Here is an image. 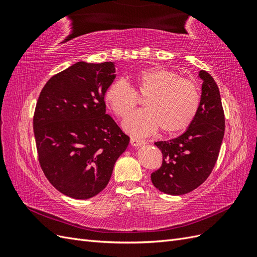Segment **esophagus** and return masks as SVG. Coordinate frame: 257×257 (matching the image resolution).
<instances>
[{"mask_svg":"<svg viewBox=\"0 0 257 257\" xmlns=\"http://www.w3.org/2000/svg\"><path fill=\"white\" fill-rule=\"evenodd\" d=\"M146 142L143 141V139H138L136 137H131V145L134 147H138V146H143L145 145Z\"/></svg>","mask_w":257,"mask_h":257,"instance_id":"obj_1","label":"esophagus"}]
</instances>
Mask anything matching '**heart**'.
<instances>
[{"label": "heart", "instance_id": "b5f03b06", "mask_svg": "<svg viewBox=\"0 0 257 257\" xmlns=\"http://www.w3.org/2000/svg\"><path fill=\"white\" fill-rule=\"evenodd\" d=\"M136 89L123 78L108 85L104 98L112 112L125 118L135 109L138 95L145 98V109L131 114L123 126L131 134L146 136L159 127L167 134L188 127L198 111L200 96L196 83L172 69L151 66L134 76Z\"/></svg>", "mask_w": 257, "mask_h": 257}]
</instances>
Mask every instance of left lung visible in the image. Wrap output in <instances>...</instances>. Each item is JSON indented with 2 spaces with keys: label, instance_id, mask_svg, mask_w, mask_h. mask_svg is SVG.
Masks as SVG:
<instances>
[{
  "label": "left lung",
  "instance_id": "8db88e82",
  "mask_svg": "<svg viewBox=\"0 0 257 257\" xmlns=\"http://www.w3.org/2000/svg\"><path fill=\"white\" fill-rule=\"evenodd\" d=\"M203 80L195 118L182 135L154 145L162 151L161 167L151 174L153 185L169 195H183L203 184L215 165L224 137L225 116L217 84L209 73Z\"/></svg>",
  "mask_w": 257,
  "mask_h": 257
}]
</instances>
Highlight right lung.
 Masks as SVG:
<instances>
[{
	"label": "right lung",
	"mask_w": 257,
	"mask_h": 257,
	"mask_svg": "<svg viewBox=\"0 0 257 257\" xmlns=\"http://www.w3.org/2000/svg\"><path fill=\"white\" fill-rule=\"evenodd\" d=\"M114 73L112 62H77L52 76L37 99L38 162L54 188L75 199L91 198L106 188L130 143L106 114L104 94Z\"/></svg>",
	"instance_id": "add662e5"
}]
</instances>
